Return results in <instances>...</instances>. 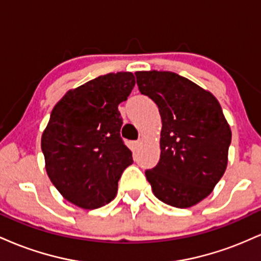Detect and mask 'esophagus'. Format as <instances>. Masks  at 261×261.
<instances>
[{"label":"esophagus","instance_id":"obj_1","mask_svg":"<svg viewBox=\"0 0 261 261\" xmlns=\"http://www.w3.org/2000/svg\"><path fill=\"white\" fill-rule=\"evenodd\" d=\"M141 146H142V140H137V141H135V147L139 148V147H141Z\"/></svg>","mask_w":261,"mask_h":261}]
</instances>
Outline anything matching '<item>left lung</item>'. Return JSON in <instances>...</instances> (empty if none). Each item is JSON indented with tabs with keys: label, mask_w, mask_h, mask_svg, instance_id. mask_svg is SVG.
<instances>
[{
	"label": "left lung",
	"mask_w": 261,
	"mask_h": 261,
	"mask_svg": "<svg viewBox=\"0 0 261 261\" xmlns=\"http://www.w3.org/2000/svg\"><path fill=\"white\" fill-rule=\"evenodd\" d=\"M135 74L162 119L161 158L146 178L162 202L191 207L212 193L227 168L232 133L222 108L208 91L174 72Z\"/></svg>",
	"instance_id": "obj_1"
}]
</instances>
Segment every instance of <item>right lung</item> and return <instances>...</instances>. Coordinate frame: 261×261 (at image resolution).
<instances>
[{"label":"right lung","mask_w":261,"mask_h":261,"mask_svg":"<svg viewBox=\"0 0 261 261\" xmlns=\"http://www.w3.org/2000/svg\"><path fill=\"white\" fill-rule=\"evenodd\" d=\"M135 86L131 72L108 73L68 91L54 107L41 136L50 180L73 205L94 210L109 203L133 153L120 137L118 106Z\"/></svg>","instance_id":"1"}]
</instances>
